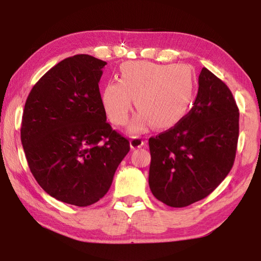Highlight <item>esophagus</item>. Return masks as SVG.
<instances>
[{
    "label": "esophagus",
    "instance_id": "34e87169",
    "mask_svg": "<svg viewBox=\"0 0 261 261\" xmlns=\"http://www.w3.org/2000/svg\"><path fill=\"white\" fill-rule=\"evenodd\" d=\"M144 145H145V141L143 140L141 137H132L130 140V147L132 149L140 148V147H143Z\"/></svg>",
    "mask_w": 261,
    "mask_h": 261
}]
</instances>
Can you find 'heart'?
Segmentation results:
<instances>
[{"instance_id":"obj_1","label":"heart","mask_w":261,"mask_h":261,"mask_svg":"<svg viewBox=\"0 0 261 261\" xmlns=\"http://www.w3.org/2000/svg\"><path fill=\"white\" fill-rule=\"evenodd\" d=\"M117 79L102 85L101 103L110 121L121 126L127 122L135 98L139 112L131 132L143 131L150 123L156 129L176 125L187 114L195 91L194 74L186 65L126 61Z\"/></svg>"}]
</instances>
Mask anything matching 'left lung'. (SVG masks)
<instances>
[{"instance_id": "8db88e82", "label": "left lung", "mask_w": 261, "mask_h": 261, "mask_svg": "<svg viewBox=\"0 0 261 261\" xmlns=\"http://www.w3.org/2000/svg\"><path fill=\"white\" fill-rule=\"evenodd\" d=\"M239 117L228 87L203 68L192 110L171 129L149 138L153 195L184 207L215 191L234 164Z\"/></svg>"}]
</instances>
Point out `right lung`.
Listing matches in <instances>:
<instances>
[{
	"label": "right lung",
	"mask_w": 261,
	"mask_h": 261,
	"mask_svg": "<svg viewBox=\"0 0 261 261\" xmlns=\"http://www.w3.org/2000/svg\"><path fill=\"white\" fill-rule=\"evenodd\" d=\"M106 61L89 55L61 60L33 87L21 144L40 186L68 204L88 206L110 189L129 140L106 122L99 81Z\"/></svg>",
	"instance_id": "1"
}]
</instances>
